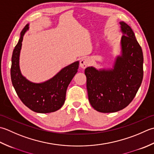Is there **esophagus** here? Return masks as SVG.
Masks as SVG:
<instances>
[{
  "label": "esophagus",
  "mask_w": 154,
  "mask_h": 154,
  "mask_svg": "<svg viewBox=\"0 0 154 154\" xmlns=\"http://www.w3.org/2000/svg\"><path fill=\"white\" fill-rule=\"evenodd\" d=\"M90 64V60L87 58H82L80 61V66L82 68H86Z\"/></svg>",
  "instance_id": "1"
}]
</instances>
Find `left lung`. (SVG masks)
<instances>
[{"label": "left lung", "mask_w": 154, "mask_h": 154, "mask_svg": "<svg viewBox=\"0 0 154 154\" xmlns=\"http://www.w3.org/2000/svg\"><path fill=\"white\" fill-rule=\"evenodd\" d=\"M123 35L121 54L112 68L85 69L86 88L91 106L102 113L116 112L130 104L143 79V52L131 27L120 22Z\"/></svg>", "instance_id": "obj_1"}]
</instances>
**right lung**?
Listing matches in <instances>:
<instances>
[{
    "instance_id": "add662e5",
    "label": "right lung",
    "mask_w": 154,
    "mask_h": 154,
    "mask_svg": "<svg viewBox=\"0 0 154 154\" xmlns=\"http://www.w3.org/2000/svg\"><path fill=\"white\" fill-rule=\"evenodd\" d=\"M29 29V24H27L22 30L12 52L11 68L12 85L21 101L31 110L42 114L54 112L64 103L67 88L77 73L79 61L63 68L44 82L34 83L27 80L20 72L19 59L23 36Z\"/></svg>"
}]
</instances>
